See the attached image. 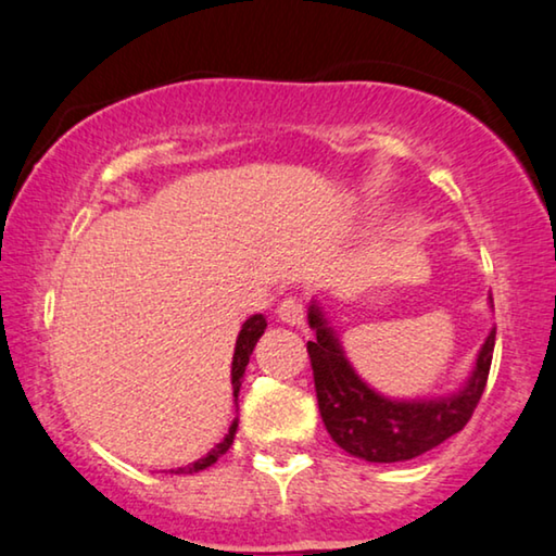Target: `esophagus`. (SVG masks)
<instances>
[{
  "label": "esophagus",
  "instance_id": "obj_1",
  "mask_svg": "<svg viewBox=\"0 0 556 556\" xmlns=\"http://www.w3.org/2000/svg\"><path fill=\"white\" fill-rule=\"evenodd\" d=\"M277 315L289 327H302L304 325V304L296 296H287L285 302L277 307Z\"/></svg>",
  "mask_w": 556,
  "mask_h": 556
}]
</instances>
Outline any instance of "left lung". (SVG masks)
I'll return each instance as SVG.
<instances>
[{"label":"left lung","mask_w":556,"mask_h":556,"mask_svg":"<svg viewBox=\"0 0 556 556\" xmlns=\"http://www.w3.org/2000/svg\"><path fill=\"white\" fill-rule=\"evenodd\" d=\"M489 307L494 309L491 296ZM307 323L317 334V340L307 342V353L327 433L350 456L370 464L418 458L441 445L445 438L464 431L486 388L496 330L483 340L473 370L458 390L435 397L397 401L378 393L359 378L319 300L309 302Z\"/></svg>","instance_id":"left-lung-1"}]
</instances>
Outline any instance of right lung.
I'll return each mask as SVG.
<instances>
[{"label":"right lung","instance_id":"obj_1","mask_svg":"<svg viewBox=\"0 0 556 556\" xmlns=\"http://www.w3.org/2000/svg\"><path fill=\"white\" fill-rule=\"evenodd\" d=\"M264 330H267V319H264V315H252L247 319L244 325H241L239 330V338H237V348H233V359H231V388H233V405H237L239 401V388H241V378H244V370L249 365V357H252L256 342H260V338L264 334ZM237 428H239V418H233V424L229 426V433L224 435L222 443H216L214 448H211L206 456L193 460V464L184 466V468H174L170 473H199L203 471V468L214 466L218 458L224 456L226 451L231 448L233 443V435H237Z\"/></svg>","mask_w":556,"mask_h":556}]
</instances>
